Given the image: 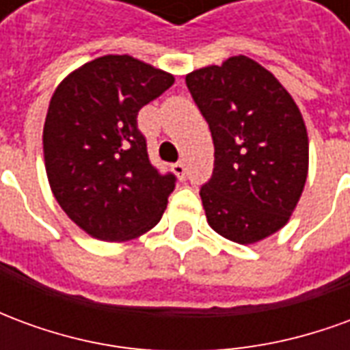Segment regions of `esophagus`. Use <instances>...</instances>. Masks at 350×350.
I'll return each mask as SVG.
<instances>
[{
	"instance_id": "34e87169",
	"label": "esophagus",
	"mask_w": 350,
	"mask_h": 350,
	"mask_svg": "<svg viewBox=\"0 0 350 350\" xmlns=\"http://www.w3.org/2000/svg\"><path fill=\"white\" fill-rule=\"evenodd\" d=\"M172 170H174V174L178 176L180 180H183V178H185V170H187V168H185V163H183V161H178L176 165H172Z\"/></svg>"
}]
</instances>
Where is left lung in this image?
<instances>
[{"instance_id": "obj_1", "label": "left lung", "mask_w": 350, "mask_h": 350, "mask_svg": "<svg viewBox=\"0 0 350 350\" xmlns=\"http://www.w3.org/2000/svg\"><path fill=\"white\" fill-rule=\"evenodd\" d=\"M213 138V174L200 187L208 225L255 243L291 219L306 185L309 142L300 108L262 65L232 56L185 77Z\"/></svg>"}]
</instances>
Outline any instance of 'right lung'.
Wrapping results in <instances>:
<instances>
[{"instance_id":"obj_1","label":"right lung","mask_w":350,"mask_h":350,"mask_svg":"<svg viewBox=\"0 0 350 350\" xmlns=\"http://www.w3.org/2000/svg\"><path fill=\"white\" fill-rule=\"evenodd\" d=\"M174 84L131 56H103L52 95L42 129L50 189L69 219L103 242H125L159 223L176 176L161 174L138 131V110Z\"/></svg>"}]
</instances>
